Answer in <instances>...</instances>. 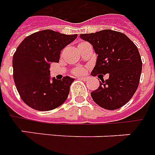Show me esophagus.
Instances as JSON below:
<instances>
[{
    "label": "esophagus",
    "mask_w": 155,
    "mask_h": 155,
    "mask_svg": "<svg viewBox=\"0 0 155 155\" xmlns=\"http://www.w3.org/2000/svg\"><path fill=\"white\" fill-rule=\"evenodd\" d=\"M78 78L81 79V80H87L88 78H87V77H79Z\"/></svg>",
    "instance_id": "obj_1"
}]
</instances>
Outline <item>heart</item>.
<instances>
[{
    "mask_svg": "<svg viewBox=\"0 0 155 155\" xmlns=\"http://www.w3.org/2000/svg\"><path fill=\"white\" fill-rule=\"evenodd\" d=\"M83 43H85V42L80 43L79 45H82V44H83ZM73 73H75V74H81V73H82L83 72H84V69L82 68H75V69H73Z\"/></svg>",
    "mask_w": 155,
    "mask_h": 155,
    "instance_id": "1",
    "label": "heart"
}]
</instances>
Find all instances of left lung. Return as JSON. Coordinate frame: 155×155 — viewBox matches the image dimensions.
Instances as JSON below:
<instances>
[{
    "mask_svg": "<svg viewBox=\"0 0 155 155\" xmlns=\"http://www.w3.org/2000/svg\"><path fill=\"white\" fill-rule=\"evenodd\" d=\"M80 38L91 43L98 55L91 75L109 73V78L102 79L100 87L91 93L93 101L109 110L121 108L139 85L142 61L137 46L125 34L110 29L81 34Z\"/></svg>",
    "mask_w": 155,
    "mask_h": 155,
    "instance_id": "1",
    "label": "left lung"
}]
</instances>
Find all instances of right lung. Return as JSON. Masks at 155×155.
Listing matches in <instances>:
<instances>
[{
    "instance_id": "1",
    "label": "right lung",
    "mask_w": 155,
    "mask_h": 155,
    "mask_svg": "<svg viewBox=\"0 0 155 155\" xmlns=\"http://www.w3.org/2000/svg\"><path fill=\"white\" fill-rule=\"evenodd\" d=\"M77 37L47 29L29 35L17 47L13 55V77L21 99L29 107L49 111L67 100L74 78H51L50 66L59 62L60 51Z\"/></svg>"
}]
</instances>
